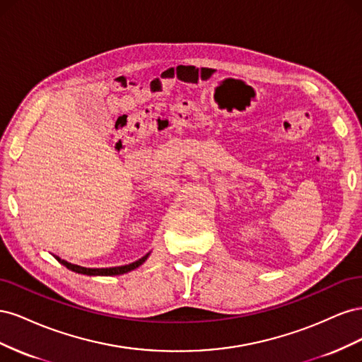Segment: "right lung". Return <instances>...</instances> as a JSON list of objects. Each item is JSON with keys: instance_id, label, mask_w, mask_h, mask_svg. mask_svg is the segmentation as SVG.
Here are the masks:
<instances>
[{"instance_id": "add662e5", "label": "right lung", "mask_w": 362, "mask_h": 362, "mask_svg": "<svg viewBox=\"0 0 362 362\" xmlns=\"http://www.w3.org/2000/svg\"><path fill=\"white\" fill-rule=\"evenodd\" d=\"M148 257H149V254H146L145 257H141L140 259H137L134 262H131V264L119 266V267H107V269H87V267H81V266H76V264H71V262L64 261L59 257H56V258H57L59 262H62L64 267H68L69 270H72L75 273H81V275H87V276H115V275H124V273H128L131 270L137 269L139 266L144 264Z\"/></svg>"}]
</instances>
